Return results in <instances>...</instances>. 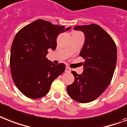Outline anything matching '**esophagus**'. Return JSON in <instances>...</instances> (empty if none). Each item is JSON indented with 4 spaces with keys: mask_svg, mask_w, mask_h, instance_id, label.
<instances>
[{
    "mask_svg": "<svg viewBox=\"0 0 127 127\" xmlns=\"http://www.w3.org/2000/svg\"><path fill=\"white\" fill-rule=\"evenodd\" d=\"M71 71V69L69 68V67L66 66V69H65V72H70Z\"/></svg>",
    "mask_w": 127,
    "mask_h": 127,
    "instance_id": "1",
    "label": "esophagus"
}]
</instances>
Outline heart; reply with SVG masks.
<instances>
[{"instance_id": "1", "label": "heart", "mask_w": 127, "mask_h": 127, "mask_svg": "<svg viewBox=\"0 0 127 127\" xmlns=\"http://www.w3.org/2000/svg\"><path fill=\"white\" fill-rule=\"evenodd\" d=\"M74 33H80V32H74Z\"/></svg>"}]
</instances>
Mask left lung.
<instances>
[{
  "label": "left lung",
  "mask_w": 127,
  "mask_h": 127,
  "mask_svg": "<svg viewBox=\"0 0 127 127\" xmlns=\"http://www.w3.org/2000/svg\"><path fill=\"white\" fill-rule=\"evenodd\" d=\"M74 29L85 34L80 53L85 61L82 74L71 72L75 80L66 90L74 100L88 103L97 98L110 85L116 66L117 47L111 36L99 25H78Z\"/></svg>",
  "instance_id": "left-lung-1"
}]
</instances>
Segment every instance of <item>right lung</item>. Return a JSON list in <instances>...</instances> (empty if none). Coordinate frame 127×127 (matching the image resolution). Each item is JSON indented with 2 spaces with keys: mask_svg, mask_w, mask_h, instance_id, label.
Listing matches in <instances>:
<instances>
[{
  "mask_svg": "<svg viewBox=\"0 0 127 127\" xmlns=\"http://www.w3.org/2000/svg\"><path fill=\"white\" fill-rule=\"evenodd\" d=\"M69 29L37 19L16 34L11 47L10 70L15 85L27 97L46 95L55 79L65 70L64 64H55L46 55L49 49H56L59 34Z\"/></svg>",
  "mask_w": 127,
  "mask_h": 127,
  "instance_id": "1",
  "label": "right lung"
}]
</instances>
